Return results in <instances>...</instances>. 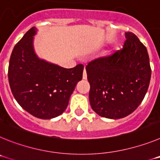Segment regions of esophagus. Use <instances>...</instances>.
I'll return each mask as SVG.
<instances>
[{
    "instance_id": "1",
    "label": "esophagus",
    "mask_w": 160,
    "mask_h": 160,
    "mask_svg": "<svg viewBox=\"0 0 160 160\" xmlns=\"http://www.w3.org/2000/svg\"><path fill=\"white\" fill-rule=\"evenodd\" d=\"M82 78H83V79H84V80H86V79L87 78V72H86V70H84V71H83Z\"/></svg>"
}]
</instances>
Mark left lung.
Listing matches in <instances>:
<instances>
[{"instance_id": "left-lung-1", "label": "left lung", "mask_w": 160, "mask_h": 160, "mask_svg": "<svg viewBox=\"0 0 160 160\" xmlns=\"http://www.w3.org/2000/svg\"><path fill=\"white\" fill-rule=\"evenodd\" d=\"M125 36L122 49L86 66L91 108L111 119L128 116L140 105L152 75L147 48L133 32Z\"/></svg>"}]
</instances>
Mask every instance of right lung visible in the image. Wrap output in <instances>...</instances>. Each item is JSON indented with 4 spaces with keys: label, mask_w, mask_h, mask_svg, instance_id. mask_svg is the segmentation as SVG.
<instances>
[{
    "label": "right lung",
    "mask_w": 160,
    "mask_h": 160,
    "mask_svg": "<svg viewBox=\"0 0 160 160\" xmlns=\"http://www.w3.org/2000/svg\"><path fill=\"white\" fill-rule=\"evenodd\" d=\"M32 27L12 49L8 78L11 91L21 107L33 116L49 119L62 114L76 85L82 78L83 65L66 69L37 56Z\"/></svg>",
    "instance_id": "add662e5"
}]
</instances>
